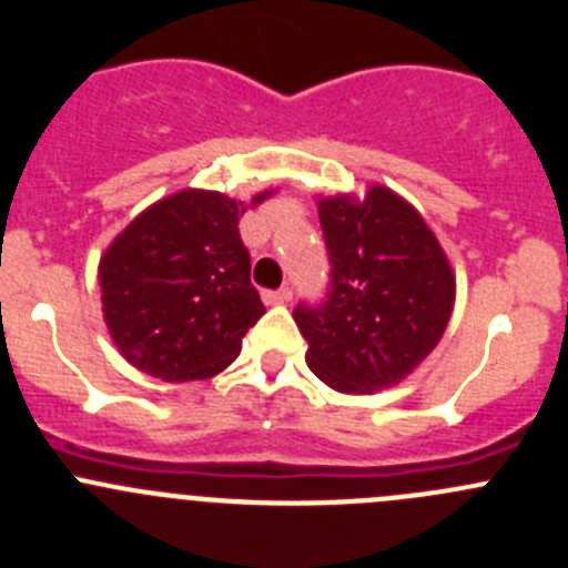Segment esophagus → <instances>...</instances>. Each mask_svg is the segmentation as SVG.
<instances>
[{
    "label": "esophagus",
    "mask_w": 568,
    "mask_h": 568,
    "mask_svg": "<svg viewBox=\"0 0 568 568\" xmlns=\"http://www.w3.org/2000/svg\"><path fill=\"white\" fill-rule=\"evenodd\" d=\"M293 298V290L290 287H281L273 290V293H264V304H287Z\"/></svg>",
    "instance_id": "obj_1"
}]
</instances>
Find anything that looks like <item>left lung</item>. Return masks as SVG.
I'll use <instances>...</instances> for the list:
<instances>
[{
  "label": "left lung",
  "instance_id": "8db88e82",
  "mask_svg": "<svg viewBox=\"0 0 568 568\" xmlns=\"http://www.w3.org/2000/svg\"><path fill=\"white\" fill-rule=\"evenodd\" d=\"M332 284L293 317L306 365L337 393H376L407 379L440 343L455 310V273L418 212L374 183L365 197L317 200Z\"/></svg>",
  "mask_w": 568,
  "mask_h": 568
}]
</instances>
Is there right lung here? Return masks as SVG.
Here are the masks:
<instances>
[{
    "mask_svg": "<svg viewBox=\"0 0 568 568\" xmlns=\"http://www.w3.org/2000/svg\"><path fill=\"white\" fill-rule=\"evenodd\" d=\"M251 203L183 189L144 209L100 258L102 317L119 354L164 382L209 379L264 315L240 217Z\"/></svg>",
    "mask_w": 568,
    "mask_h": 568,
    "instance_id": "obj_1",
    "label": "right lung"
}]
</instances>
